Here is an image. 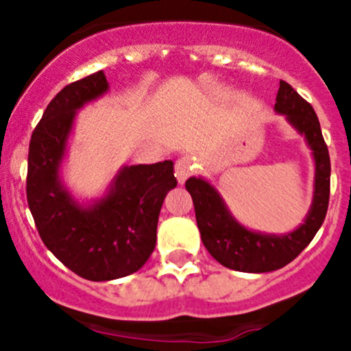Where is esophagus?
<instances>
[{
  "mask_svg": "<svg viewBox=\"0 0 351 351\" xmlns=\"http://www.w3.org/2000/svg\"><path fill=\"white\" fill-rule=\"evenodd\" d=\"M193 171H195V161H193V158H190V156H183V158H180L178 161H176L175 165V176L176 180H178V183H185L186 178L189 176L193 175Z\"/></svg>",
  "mask_w": 351,
  "mask_h": 351,
  "instance_id": "esophagus-1",
  "label": "esophagus"
}]
</instances>
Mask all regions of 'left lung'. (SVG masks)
Masks as SVG:
<instances>
[{
  "instance_id": "1",
  "label": "left lung",
  "mask_w": 351,
  "mask_h": 351,
  "mask_svg": "<svg viewBox=\"0 0 351 351\" xmlns=\"http://www.w3.org/2000/svg\"><path fill=\"white\" fill-rule=\"evenodd\" d=\"M275 110L306 137L316 165L313 204L304 224L295 231L280 236L250 231L232 217L222 197L207 180L192 176L185 183L195 205L202 243L219 263L236 271L265 274L285 267L313 241L328 212L331 162L316 112L285 81H280Z\"/></svg>"
}]
</instances>
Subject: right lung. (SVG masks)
Masks as SVG:
<instances>
[{"mask_svg": "<svg viewBox=\"0 0 351 351\" xmlns=\"http://www.w3.org/2000/svg\"><path fill=\"white\" fill-rule=\"evenodd\" d=\"M108 91L104 71L62 88L45 108L28 147L27 200L47 250L91 282L139 270L156 246L166 193L176 186L173 161L123 166L104 197L81 205L62 185L59 169L76 112Z\"/></svg>", "mask_w": 351, "mask_h": 351, "instance_id": "obj_1", "label": "right lung"}]
</instances>
